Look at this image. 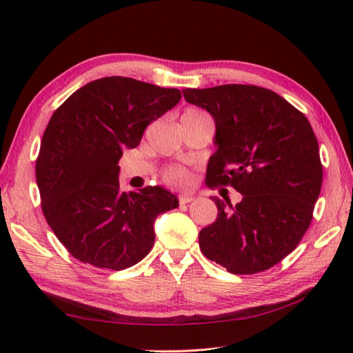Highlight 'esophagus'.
<instances>
[{"label":"esophagus","instance_id":"34e87169","mask_svg":"<svg viewBox=\"0 0 353 353\" xmlns=\"http://www.w3.org/2000/svg\"><path fill=\"white\" fill-rule=\"evenodd\" d=\"M193 199H194V197H193L192 194H187V193H184V194L179 196V203H181V205H184V203H190Z\"/></svg>","mask_w":353,"mask_h":353}]
</instances>
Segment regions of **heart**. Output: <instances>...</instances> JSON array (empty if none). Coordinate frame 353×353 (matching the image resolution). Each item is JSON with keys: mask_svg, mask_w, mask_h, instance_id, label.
Instances as JSON below:
<instances>
[{"mask_svg": "<svg viewBox=\"0 0 353 353\" xmlns=\"http://www.w3.org/2000/svg\"><path fill=\"white\" fill-rule=\"evenodd\" d=\"M185 114H201V112L194 109H188ZM165 179L166 183L172 185H184L188 181V175L183 169H169L165 174Z\"/></svg>", "mask_w": 353, "mask_h": 353, "instance_id": "heart-1", "label": "heart"}]
</instances>
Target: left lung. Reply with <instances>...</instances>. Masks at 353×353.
I'll return each mask as SVG.
<instances>
[{"label":"left lung","instance_id":"left-lung-1","mask_svg":"<svg viewBox=\"0 0 353 353\" xmlns=\"http://www.w3.org/2000/svg\"><path fill=\"white\" fill-rule=\"evenodd\" d=\"M190 105L216 123L206 183L230 184L235 206L212 196L219 214L199 232L210 261L254 274L286 257L310 226L322 185L319 145L308 119L277 92L254 85L185 88Z\"/></svg>","mask_w":353,"mask_h":353}]
</instances>
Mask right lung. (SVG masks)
I'll return each instance as SVG.
<instances>
[{
	"label": "right lung",
	"instance_id": "add662e5",
	"mask_svg": "<svg viewBox=\"0 0 353 353\" xmlns=\"http://www.w3.org/2000/svg\"><path fill=\"white\" fill-rule=\"evenodd\" d=\"M181 100L176 88L110 76L74 91L41 137L36 178L48 225L68 252L97 268L125 270L154 245V223L179 205L160 185L119 190V159Z\"/></svg>",
	"mask_w": 353,
	"mask_h": 353
}]
</instances>
